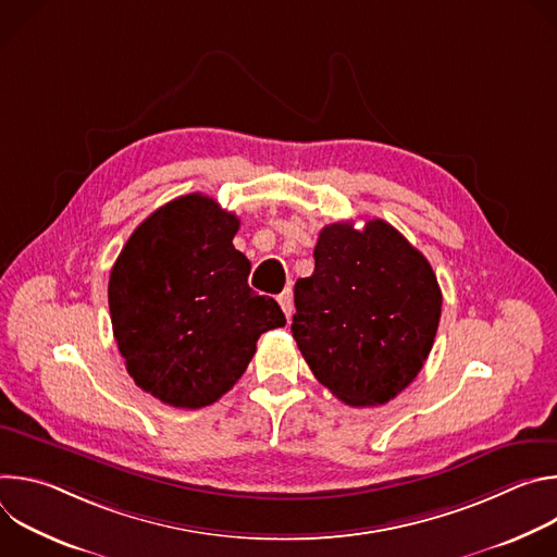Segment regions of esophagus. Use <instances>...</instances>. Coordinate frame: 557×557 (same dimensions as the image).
<instances>
[{"label": "esophagus", "mask_w": 557, "mask_h": 557, "mask_svg": "<svg viewBox=\"0 0 557 557\" xmlns=\"http://www.w3.org/2000/svg\"><path fill=\"white\" fill-rule=\"evenodd\" d=\"M277 301H280V306H282L284 314H286V317H290V314H293V310H295V306H293V290H290V288H286V290L277 297Z\"/></svg>", "instance_id": "esophagus-1"}]
</instances>
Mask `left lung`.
<instances>
[{
    "label": "left lung",
    "mask_w": 557,
    "mask_h": 557,
    "mask_svg": "<svg viewBox=\"0 0 557 557\" xmlns=\"http://www.w3.org/2000/svg\"><path fill=\"white\" fill-rule=\"evenodd\" d=\"M295 284L293 337L308 368L352 408L383 406L421 372L443 295L421 251L383 220L322 228Z\"/></svg>",
    "instance_id": "1"
}]
</instances>
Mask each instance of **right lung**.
<instances>
[{"label": "right lung", "mask_w": 557, "mask_h": 557, "mask_svg": "<svg viewBox=\"0 0 557 557\" xmlns=\"http://www.w3.org/2000/svg\"><path fill=\"white\" fill-rule=\"evenodd\" d=\"M240 220L202 194L145 218L116 258L108 301L134 383L172 408L198 410L240 379L262 333L286 324L277 301L249 288L233 247Z\"/></svg>", "instance_id": "right-lung-1"}]
</instances>
